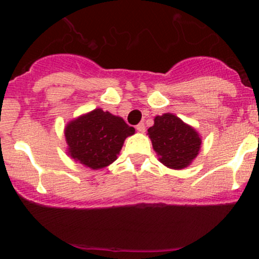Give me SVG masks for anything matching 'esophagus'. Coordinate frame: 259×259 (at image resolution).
<instances>
[{
    "label": "esophagus",
    "mask_w": 259,
    "mask_h": 259,
    "mask_svg": "<svg viewBox=\"0 0 259 259\" xmlns=\"http://www.w3.org/2000/svg\"><path fill=\"white\" fill-rule=\"evenodd\" d=\"M136 130H138L139 133L144 134L145 132H146V126H145L144 123H140V124H138V125H136Z\"/></svg>",
    "instance_id": "obj_1"
}]
</instances>
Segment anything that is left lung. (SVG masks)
Wrapping results in <instances>:
<instances>
[{"mask_svg": "<svg viewBox=\"0 0 259 259\" xmlns=\"http://www.w3.org/2000/svg\"><path fill=\"white\" fill-rule=\"evenodd\" d=\"M147 132L159 162L168 168H186L200 152L198 133L171 113L157 115Z\"/></svg>", "mask_w": 259, "mask_h": 259, "instance_id": "left-lung-1", "label": "left lung"}]
</instances>
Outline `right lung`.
Masks as SVG:
<instances>
[{"label":"right lung","instance_id":"obj_1","mask_svg":"<svg viewBox=\"0 0 259 259\" xmlns=\"http://www.w3.org/2000/svg\"><path fill=\"white\" fill-rule=\"evenodd\" d=\"M135 134L123 118L96 108L67 124L64 130L68 154L94 170L118 158L124 141Z\"/></svg>","mask_w":259,"mask_h":259}]
</instances>
